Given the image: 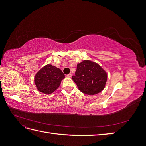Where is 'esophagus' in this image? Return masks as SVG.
Segmentation results:
<instances>
[{
    "label": "esophagus",
    "mask_w": 146,
    "mask_h": 146,
    "mask_svg": "<svg viewBox=\"0 0 146 146\" xmlns=\"http://www.w3.org/2000/svg\"><path fill=\"white\" fill-rule=\"evenodd\" d=\"M67 77H72V74H69L67 75Z\"/></svg>",
    "instance_id": "1"
}]
</instances>
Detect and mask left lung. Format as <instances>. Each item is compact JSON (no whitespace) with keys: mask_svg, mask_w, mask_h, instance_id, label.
<instances>
[{"mask_svg":"<svg viewBox=\"0 0 146 146\" xmlns=\"http://www.w3.org/2000/svg\"><path fill=\"white\" fill-rule=\"evenodd\" d=\"M72 78L83 93L94 95L104 90L107 75L98 64L85 60L77 64L75 76Z\"/></svg>","mask_w":146,"mask_h":146,"instance_id":"left-lung-1","label":"left lung"}]
</instances>
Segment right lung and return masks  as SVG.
<instances>
[{
	"label": "right lung",
	"mask_w": 146,
	"mask_h": 146,
	"mask_svg": "<svg viewBox=\"0 0 146 146\" xmlns=\"http://www.w3.org/2000/svg\"><path fill=\"white\" fill-rule=\"evenodd\" d=\"M64 74L61 69L47 64L36 74L35 83L37 89L42 93L50 94L59 87Z\"/></svg>",
	"instance_id": "1"
}]
</instances>
